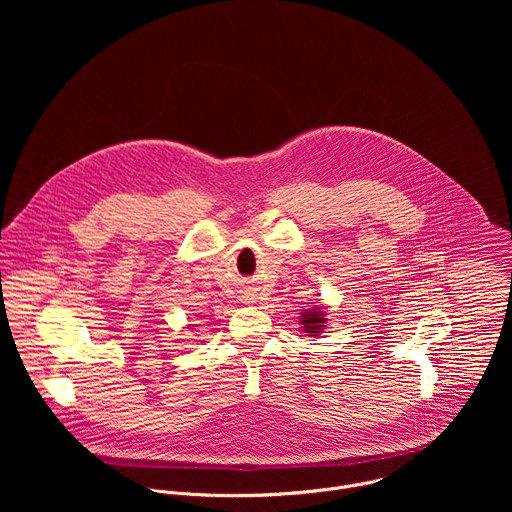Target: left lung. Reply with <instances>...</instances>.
<instances>
[{
    "instance_id": "obj_1",
    "label": "left lung",
    "mask_w": 512,
    "mask_h": 512,
    "mask_svg": "<svg viewBox=\"0 0 512 512\" xmlns=\"http://www.w3.org/2000/svg\"><path fill=\"white\" fill-rule=\"evenodd\" d=\"M324 314H322V308H314V310H308L304 312L302 316V324H304V332H308L310 336H318V332L324 330Z\"/></svg>"
}]
</instances>
